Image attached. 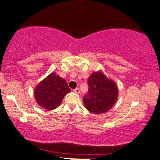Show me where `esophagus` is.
<instances>
[{"label": "esophagus", "instance_id": "1", "mask_svg": "<svg viewBox=\"0 0 160 160\" xmlns=\"http://www.w3.org/2000/svg\"><path fill=\"white\" fill-rule=\"evenodd\" d=\"M73 91H74V92H75V93H77V94H79L80 92V90L79 89V88H75V89L73 90Z\"/></svg>", "mask_w": 160, "mask_h": 160}]
</instances>
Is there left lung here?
<instances>
[{
  "mask_svg": "<svg viewBox=\"0 0 160 160\" xmlns=\"http://www.w3.org/2000/svg\"><path fill=\"white\" fill-rule=\"evenodd\" d=\"M89 90L83 97L85 107L90 112L100 114L111 109L118 98V87L101 71L92 73L88 80Z\"/></svg>",
  "mask_w": 160,
  "mask_h": 160,
  "instance_id": "1",
  "label": "left lung"
}]
</instances>
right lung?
Listing matches in <instances>:
<instances>
[{
  "mask_svg": "<svg viewBox=\"0 0 160 160\" xmlns=\"http://www.w3.org/2000/svg\"><path fill=\"white\" fill-rule=\"evenodd\" d=\"M70 92L65 79L52 72L36 86L34 96L39 105L45 109L52 110L59 107L63 97Z\"/></svg>",
  "mask_w": 160,
  "mask_h": 160,
  "instance_id": "add662e5",
  "label": "right lung"
}]
</instances>
